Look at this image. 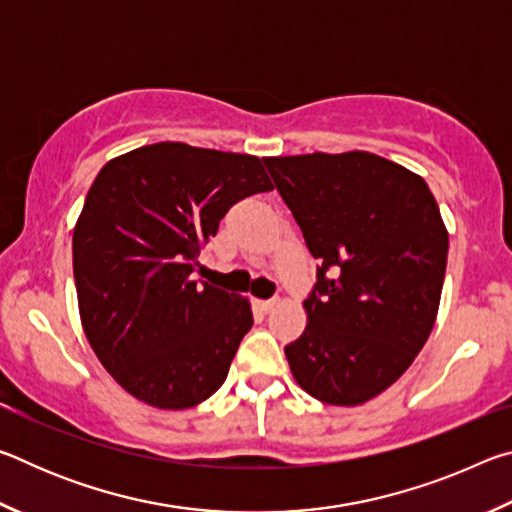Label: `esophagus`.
<instances>
[{
	"instance_id": "34e87169",
	"label": "esophagus",
	"mask_w": 512,
	"mask_h": 512,
	"mask_svg": "<svg viewBox=\"0 0 512 512\" xmlns=\"http://www.w3.org/2000/svg\"><path fill=\"white\" fill-rule=\"evenodd\" d=\"M277 307V300H259L257 302V309L262 311V314H268V311H273Z\"/></svg>"
}]
</instances>
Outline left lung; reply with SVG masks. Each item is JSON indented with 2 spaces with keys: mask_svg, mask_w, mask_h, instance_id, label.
Wrapping results in <instances>:
<instances>
[{
  "mask_svg": "<svg viewBox=\"0 0 512 512\" xmlns=\"http://www.w3.org/2000/svg\"><path fill=\"white\" fill-rule=\"evenodd\" d=\"M318 259L284 348L302 391L357 406L400 379L436 323L449 235L424 180L368 151L262 158Z\"/></svg>",
  "mask_w": 512,
  "mask_h": 512,
  "instance_id": "obj_1",
  "label": "left lung"
}]
</instances>
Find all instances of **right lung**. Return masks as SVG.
Here are the masks:
<instances>
[{"label":"right lung","mask_w":512,"mask_h":512,"mask_svg":"<svg viewBox=\"0 0 512 512\" xmlns=\"http://www.w3.org/2000/svg\"><path fill=\"white\" fill-rule=\"evenodd\" d=\"M271 189L255 155L183 142L103 164L74 228V280L85 336L126 393L180 411L219 391L253 311L192 273L225 212Z\"/></svg>","instance_id":"right-lung-1"}]
</instances>
